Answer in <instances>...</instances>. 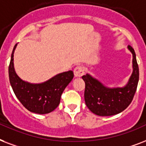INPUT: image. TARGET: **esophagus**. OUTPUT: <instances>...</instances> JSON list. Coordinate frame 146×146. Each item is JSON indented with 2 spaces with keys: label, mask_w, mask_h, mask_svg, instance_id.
Instances as JSON below:
<instances>
[{
  "label": "esophagus",
  "mask_w": 146,
  "mask_h": 146,
  "mask_svg": "<svg viewBox=\"0 0 146 146\" xmlns=\"http://www.w3.org/2000/svg\"><path fill=\"white\" fill-rule=\"evenodd\" d=\"M84 74V68L82 66H77L74 69V77H81Z\"/></svg>",
  "instance_id": "esophagus-1"
}]
</instances>
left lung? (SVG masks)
<instances>
[{"mask_svg": "<svg viewBox=\"0 0 146 146\" xmlns=\"http://www.w3.org/2000/svg\"><path fill=\"white\" fill-rule=\"evenodd\" d=\"M133 55V72L124 87L108 88L90 74L82 76L85 82L84 100L87 107L96 115H116L126 109L133 100L139 82V66L135 51L127 46Z\"/></svg>", "mask_w": 146, "mask_h": 146, "instance_id": "8db88e82", "label": "left lung"}]
</instances>
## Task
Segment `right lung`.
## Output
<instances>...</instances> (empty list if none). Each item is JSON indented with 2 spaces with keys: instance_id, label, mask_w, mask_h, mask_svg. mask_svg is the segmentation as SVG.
<instances>
[{
  "instance_id": "right-lung-1",
  "label": "right lung",
  "mask_w": 146,
  "mask_h": 146,
  "mask_svg": "<svg viewBox=\"0 0 146 146\" xmlns=\"http://www.w3.org/2000/svg\"><path fill=\"white\" fill-rule=\"evenodd\" d=\"M17 44L13 47L9 65L10 83L20 103L29 111L39 114L48 113L57 108L61 96L74 78L72 71L62 72L42 83L25 81L18 76L14 69L13 54Z\"/></svg>"
}]
</instances>
